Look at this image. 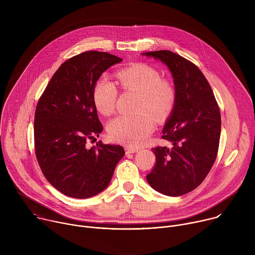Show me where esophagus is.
<instances>
[{"label": "esophagus", "mask_w": 255, "mask_h": 255, "mask_svg": "<svg viewBox=\"0 0 255 255\" xmlns=\"http://www.w3.org/2000/svg\"><path fill=\"white\" fill-rule=\"evenodd\" d=\"M126 153L127 154H130V153H135V152H137L139 149L138 148H136V147H132V146H126Z\"/></svg>", "instance_id": "34e87169"}]
</instances>
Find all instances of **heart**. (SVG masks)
<instances>
[{
  "label": "heart",
  "mask_w": 255,
  "mask_h": 255,
  "mask_svg": "<svg viewBox=\"0 0 255 255\" xmlns=\"http://www.w3.org/2000/svg\"><path fill=\"white\" fill-rule=\"evenodd\" d=\"M117 80L124 91L139 93L136 115H120L108 125L110 137L131 146L142 144L152 133L155 119H166L173 110L175 91L160 72L146 63H135L117 72ZM117 88L106 77L100 78L93 88V102L97 111L109 116L113 114L117 101ZM154 114L152 117L148 112Z\"/></svg>",
  "instance_id": "obj_1"
}]
</instances>
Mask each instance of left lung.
I'll return each instance as SVG.
<instances>
[{
    "label": "left lung",
    "instance_id": "left-lung-1",
    "mask_svg": "<svg viewBox=\"0 0 255 255\" xmlns=\"http://www.w3.org/2000/svg\"><path fill=\"white\" fill-rule=\"evenodd\" d=\"M142 54L168 67L175 91V104L161 136L170 146L152 148L156 163L146 179L163 195L183 196L203 183L216 160L221 133L219 107L196 64L168 50Z\"/></svg>",
    "mask_w": 255,
    "mask_h": 255
}]
</instances>
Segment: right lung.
Instances as JSON below:
<instances>
[{
    "mask_svg": "<svg viewBox=\"0 0 255 255\" xmlns=\"http://www.w3.org/2000/svg\"><path fill=\"white\" fill-rule=\"evenodd\" d=\"M122 58L86 51L64 61L48 83L35 110V154L46 179L65 196L87 199L110 184L124 156L120 145L89 148L103 126L93 102V88L103 72Z\"/></svg>",
    "mask_w": 255,
    "mask_h": 255,
    "instance_id": "add662e5",
    "label": "right lung"
}]
</instances>
